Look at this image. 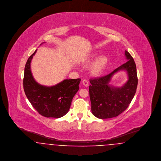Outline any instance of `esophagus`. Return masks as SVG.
Listing matches in <instances>:
<instances>
[{"mask_svg":"<svg viewBox=\"0 0 161 161\" xmlns=\"http://www.w3.org/2000/svg\"><path fill=\"white\" fill-rule=\"evenodd\" d=\"M82 84L86 86V87H88L89 86V81L86 79H84L82 80Z\"/></svg>","mask_w":161,"mask_h":161,"instance_id":"esophagus-1","label":"esophagus"}]
</instances>
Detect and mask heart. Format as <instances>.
Returning <instances> with one entry per match:
<instances>
[{
  "mask_svg": "<svg viewBox=\"0 0 161 161\" xmlns=\"http://www.w3.org/2000/svg\"><path fill=\"white\" fill-rule=\"evenodd\" d=\"M98 57L97 54H94L87 57L83 61V63L86 64H89L92 63V62ZM108 60L107 56H103L98 58L95 61L91 67V72L95 75H98L101 74L107 66Z\"/></svg>",
  "mask_w": 161,
  "mask_h": 161,
  "instance_id": "b5f03b06",
  "label": "heart"
}]
</instances>
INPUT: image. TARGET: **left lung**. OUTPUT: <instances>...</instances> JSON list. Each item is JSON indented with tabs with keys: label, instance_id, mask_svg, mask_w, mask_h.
Segmentation results:
<instances>
[{
	"label": "left lung",
	"instance_id": "obj_1",
	"mask_svg": "<svg viewBox=\"0 0 161 161\" xmlns=\"http://www.w3.org/2000/svg\"><path fill=\"white\" fill-rule=\"evenodd\" d=\"M126 63L110 74L98 78L91 79L89 95L93 115L100 119L116 117L123 112L130 104L136 91L138 77L136 66L131 54L125 51ZM126 70L129 80L121 88L109 84L113 74L119 70Z\"/></svg>",
	"mask_w": 161,
	"mask_h": 161
}]
</instances>
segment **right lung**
I'll return each instance as SVG.
<instances>
[{
	"label": "right lung",
	"instance_id": "add662e5",
	"mask_svg": "<svg viewBox=\"0 0 161 161\" xmlns=\"http://www.w3.org/2000/svg\"><path fill=\"white\" fill-rule=\"evenodd\" d=\"M36 51L29 57L25 67L24 91L33 108L40 115L47 118H61L68 112L72 100L79 91L80 79H64L51 87L40 85L33 78L30 67Z\"/></svg>",
	"mask_w": 161,
	"mask_h": 161
}]
</instances>
